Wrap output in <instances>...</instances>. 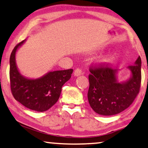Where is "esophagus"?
Instances as JSON below:
<instances>
[{"label": "esophagus", "mask_w": 148, "mask_h": 148, "mask_svg": "<svg viewBox=\"0 0 148 148\" xmlns=\"http://www.w3.org/2000/svg\"><path fill=\"white\" fill-rule=\"evenodd\" d=\"M82 74V70L79 69H77L74 70V76H80Z\"/></svg>", "instance_id": "1"}]
</instances>
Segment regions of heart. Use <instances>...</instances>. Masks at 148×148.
<instances>
[{
  "label": "heart",
  "instance_id": "obj_1",
  "mask_svg": "<svg viewBox=\"0 0 148 148\" xmlns=\"http://www.w3.org/2000/svg\"><path fill=\"white\" fill-rule=\"evenodd\" d=\"M114 58V56L113 54H107V55H105L102 57H101L99 59H98V63L101 65H109L111 64L113 61Z\"/></svg>",
  "mask_w": 148,
  "mask_h": 148
}]
</instances>
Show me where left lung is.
<instances>
[{
	"instance_id": "8db88e82",
	"label": "left lung",
	"mask_w": 148,
	"mask_h": 148,
	"mask_svg": "<svg viewBox=\"0 0 148 148\" xmlns=\"http://www.w3.org/2000/svg\"><path fill=\"white\" fill-rule=\"evenodd\" d=\"M141 58L127 69L130 76L125 81L119 82V70L107 66L90 69L88 101L96 113L111 116L120 113L132 104L139 92L141 84Z\"/></svg>"
}]
</instances>
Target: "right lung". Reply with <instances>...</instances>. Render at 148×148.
Segmentation results:
<instances>
[{
  "instance_id": "add662e5",
  "label": "right lung",
  "mask_w": 148,
  "mask_h": 148,
  "mask_svg": "<svg viewBox=\"0 0 148 148\" xmlns=\"http://www.w3.org/2000/svg\"><path fill=\"white\" fill-rule=\"evenodd\" d=\"M26 39L16 45L10 58L12 93L16 101L33 111L43 112L59 99L62 87L71 78L73 70L49 71L38 78H29L20 73L16 61V53Z\"/></svg>"
}]
</instances>
